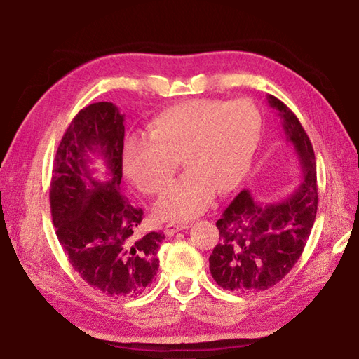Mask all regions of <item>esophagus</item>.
I'll list each match as a JSON object with an SVG mask.
<instances>
[{
    "label": "esophagus",
    "mask_w": 359,
    "mask_h": 359,
    "mask_svg": "<svg viewBox=\"0 0 359 359\" xmlns=\"http://www.w3.org/2000/svg\"><path fill=\"white\" fill-rule=\"evenodd\" d=\"M184 229H186V225H182V224H175V222H169L168 225L164 226V233L168 234V236H173L175 233H178V231L184 230Z\"/></svg>",
    "instance_id": "34e87169"
}]
</instances>
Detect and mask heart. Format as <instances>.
<instances>
[{
  "mask_svg": "<svg viewBox=\"0 0 359 359\" xmlns=\"http://www.w3.org/2000/svg\"><path fill=\"white\" fill-rule=\"evenodd\" d=\"M262 118L247 99H191L151 120L149 138L133 137L123 147L128 180L146 195H158L178 169L186 175L155 204L163 219H190L213 194H226L245 178L257 149Z\"/></svg>",
  "mask_w": 359,
  "mask_h": 359,
  "instance_id": "1",
  "label": "heart"
}]
</instances>
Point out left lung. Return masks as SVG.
<instances>
[{
    "label": "left lung",
    "instance_id": "obj_1",
    "mask_svg": "<svg viewBox=\"0 0 359 359\" xmlns=\"http://www.w3.org/2000/svg\"><path fill=\"white\" fill-rule=\"evenodd\" d=\"M268 103L283 120L304 180L280 203H257L242 190L217 219L219 243L208 257L215 282L226 291L262 292L278 283L300 259L317 216L316 154L295 114L274 95Z\"/></svg>",
    "mask_w": 359,
    "mask_h": 359
}]
</instances>
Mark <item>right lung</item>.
I'll return each instance as SVG.
<instances>
[{
    "mask_svg": "<svg viewBox=\"0 0 359 359\" xmlns=\"http://www.w3.org/2000/svg\"><path fill=\"white\" fill-rule=\"evenodd\" d=\"M123 138V116L116 104L85 107L60 140L50 184L51 217L69 264L94 290L116 299L137 297L151 286L164 239L161 231L137 236L143 210L120 184ZM94 153L107 164L109 179L92 177Z\"/></svg>",
    "mask_w": 359,
    "mask_h": 359,
    "instance_id": "right-lung-1",
    "label": "right lung"
}]
</instances>
